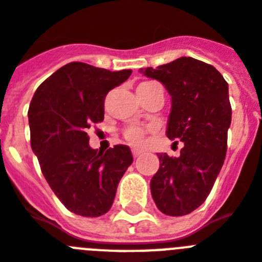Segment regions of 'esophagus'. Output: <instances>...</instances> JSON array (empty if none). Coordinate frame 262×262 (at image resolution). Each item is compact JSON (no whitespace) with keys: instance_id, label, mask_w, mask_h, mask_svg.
Wrapping results in <instances>:
<instances>
[{"instance_id":"1","label":"esophagus","mask_w":262,"mask_h":262,"mask_svg":"<svg viewBox=\"0 0 262 262\" xmlns=\"http://www.w3.org/2000/svg\"><path fill=\"white\" fill-rule=\"evenodd\" d=\"M132 153H133V157L137 158V157H140V156H141L142 151L141 150H137V149H133V150H132Z\"/></svg>"}]
</instances>
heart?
Segmentation results:
<instances>
[{"label": "heart", "instance_id": "heart-1", "mask_svg": "<svg viewBox=\"0 0 262 262\" xmlns=\"http://www.w3.org/2000/svg\"><path fill=\"white\" fill-rule=\"evenodd\" d=\"M156 82H142L140 83V86H150V85H155ZM126 138L132 144L135 145H142L144 144V132L138 127H132L126 132Z\"/></svg>", "mask_w": 262, "mask_h": 262}]
</instances>
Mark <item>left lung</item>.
<instances>
[{"label": "left lung", "instance_id": "obj_1", "mask_svg": "<svg viewBox=\"0 0 262 262\" xmlns=\"http://www.w3.org/2000/svg\"><path fill=\"white\" fill-rule=\"evenodd\" d=\"M141 72L172 96L166 136L184 142L179 157L157 155L151 197L164 214L185 216L205 201L223 168L232 121L228 82L216 68L192 57Z\"/></svg>", "mask_w": 262, "mask_h": 262}]
</instances>
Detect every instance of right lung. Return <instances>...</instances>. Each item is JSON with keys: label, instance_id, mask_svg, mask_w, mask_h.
I'll list each match as a JSON object with an SVG mask.
<instances>
[{"label": "right lung", "instance_id": "right-lung-1", "mask_svg": "<svg viewBox=\"0 0 262 262\" xmlns=\"http://www.w3.org/2000/svg\"><path fill=\"white\" fill-rule=\"evenodd\" d=\"M132 70H111L70 62L46 78L30 102V145L42 174L67 209L83 217L111 209L118 182L133 162L126 145L106 151L89 146L86 130L104 120L109 90Z\"/></svg>", "mask_w": 262, "mask_h": 262}]
</instances>
